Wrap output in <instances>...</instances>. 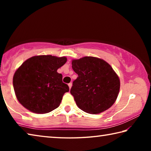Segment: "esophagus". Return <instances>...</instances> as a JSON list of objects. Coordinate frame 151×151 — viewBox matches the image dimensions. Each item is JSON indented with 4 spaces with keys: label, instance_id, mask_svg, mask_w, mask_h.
<instances>
[{
    "label": "esophagus",
    "instance_id": "1",
    "mask_svg": "<svg viewBox=\"0 0 151 151\" xmlns=\"http://www.w3.org/2000/svg\"><path fill=\"white\" fill-rule=\"evenodd\" d=\"M72 85H73V84L71 83H70L69 84H68V86H69V88L70 89L71 88V87H72Z\"/></svg>",
    "mask_w": 151,
    "mask_h": 151
}]
</instances>
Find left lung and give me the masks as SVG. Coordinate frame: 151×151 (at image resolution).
Returning a JSON list of instances; mask_svg holds the SVG:
<instances>
[{
    "instance_id": "1",
    "label": "left lung",
    "mask_w": 151,
    "mask_h": 151,
    "mask_svg": "<svg viewBox=\"0 0 151 151\" xmlns=\"http://www.w3.org/2000/svg\"><path fill=\"white\" fill-rule=\"evenodd\" d=\"M72 68L78 75L70 94L76 105L90 114H99L112 106L120 90V79L105 60L85 57L72 60Z\"/></svg>"
}]
</instances>
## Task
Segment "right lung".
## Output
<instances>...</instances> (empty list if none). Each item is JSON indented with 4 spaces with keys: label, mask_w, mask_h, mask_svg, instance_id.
Listing matches in <instances>:
<instances>
[{
    "label": "right lung",
    "mask_w": 151,
    "mask_h": 151,
    "mask_svg": "<svg viewBox=\"0 0 151 151\" xmlns=\"http://www.w3.org/2000/svg\"><path fill=\"white\" fill-rule=\"evenodd\" d=\"M65 57L39 55L25 60L15 71L13 87L17 100L34 113L45 114L60 105L69 87L63 83L57 70L66 63Z\"/></svg>",
    "instance_id": "right-lung-1"
}]
</instances>
